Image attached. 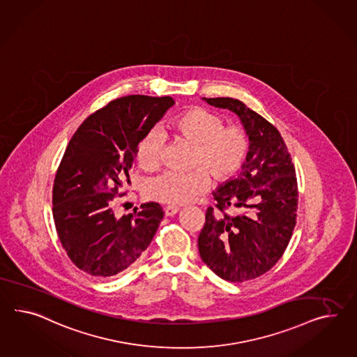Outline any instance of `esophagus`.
I'll return each instance as SVG.
<instances>
[{"label": "esophagus", "instance_id": "34e87169", "mask_svg": "<svg viewBox=\"0 0 357 357\" xmlns=\"http://www.w3.org/2000/svg\"><path fill=\"white\" fill-rule=\"evenodd\" d=\"M178 211H180V208L176 207V206H165V212L167 216H174Z\"/></svg>", "mask_w": 357, "mask_h": 357}]
</instances>
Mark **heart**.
I'll use <instances>...</instances> for the list:
<instances>
[{
	"label": "heart",
	"instance_id": "heart-1",
	"mask_svg": "<svg viewBox=\"0 0 357 357\" xmlns=\"http://www.w3.org/2000/svg\"><path fill=\"white\" fill-rule=\"evenodd\" d=\"M174 128L183 139L197 146L194 165H203L216 181H228L245 163L248 151L246 130L238 126L225 127V120L212 111H188L176 120ZM165 142L162 129L147 132L137 147L139 165L155 168L162 160ZM205 170L201 167L185 174L165 171L147 180L145 192L150 199L167 204L190 203L210 186V174Z\"/></svg>",
	"mask_w": 357,
	"mask_h": 357
}]
</instances>
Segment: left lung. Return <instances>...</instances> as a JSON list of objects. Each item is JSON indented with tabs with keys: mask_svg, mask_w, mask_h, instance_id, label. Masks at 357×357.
Here are the masks:
<instances>
[{
	"mask_svg": "<svg viewBox=\"0 0 357 357\" xmlns=\"http://www.w3.org/2000/svg\"><path fill=\"white\" fill-rule=\"evenodd\" d=\"M237 115L248 137L246 160L236 177L212 192L220 212L208 207L198 237L203 263L229 282L254 280L284 255L296 224L298 183L291 156L269 121L233 98H203ZM234 208L229 217L224 209Z\"/></svg>",
	"mask_w": 357,
	"mask_h": 357,
	"instance_id": "obj_1",
	"label": "left lung"
}]
</instances>
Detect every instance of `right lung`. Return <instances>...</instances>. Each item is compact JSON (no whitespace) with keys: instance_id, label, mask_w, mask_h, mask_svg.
Returning <instances> with one entry per match:
<instances>
[{"instance_id":"1","label":"right lung","mask_w":357,"mask_h":357,"mask_svg":"<svg viewBox=\"0 0 357 357\" xmlns=\"http://www.w3.org/2000/svg\"><path fill=\"white\" fill-rule=\"evenodd\" d=\"M174 105L172 97L128 96L84 120L58 167L53 186L55 229L82 272L107 278L133 264L151 243L165 216L155 202L116 218L120 195L147 132Z\"/></svg>"}]
</instances>
